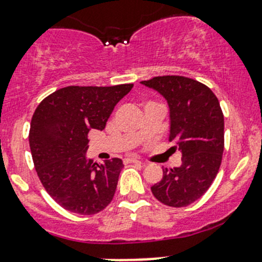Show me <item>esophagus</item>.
Segmentation results:
<instances>
[{
    "instance_id": "1",
    "label": "esophagus",
    "mask_w": 262,
    "mask_h": 262,
    "mask_svg": "<svg viewBox=\"0 0 262 262\" xmlns=\"http://www.w3.org/2000/svg\"><path fill=\"white\" fill-rule=\"evenodd\" d=\"M124 162H125V164H129V162H133V164H139V165L144 164V162H142L141 160L136 159V157H126V159L124 160Z\"/></svg>"
}]
</instances>
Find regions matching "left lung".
I'll list each match as a JSON object with an SVG mask.
<instances>
[{"label": "left lung", "instance_id": "left-lung-1", "mask_svg": "<svg viewBox=\"0 0 262 262\" xmlns=\"http://www.w3.org/2000/svg\"><path fill=\"white\" fill-rule=\"evenodd\" d=\"M159 92L169 106V141L182 152V165L162 167V179L151 187L164 205L184 207L202 197L214 182L224 151V116L209 87L178 75L141 82Z\"/></svg>", "mask_w": 262, "mask_h": 262}]
</instances>
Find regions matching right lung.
<instances>
[{
    "label": "right lung",
    "instance_id": "1",
    "mask_svg": "<svg viewBox=\"0 0 262 262\" xmlns=\"http://www.w3.org/2000/svg\"><path fill=\"white\" fill-rule=\"evenodd\" d=\"M133 84L61 88L35 108L29 132L33 162L48 194L68 211L93 215L114 199L123 160L87 159L88 133L103 130Z\"/></svg>",
    "mask_w": 262,
    "mask_h": 262
}]
</instances>
